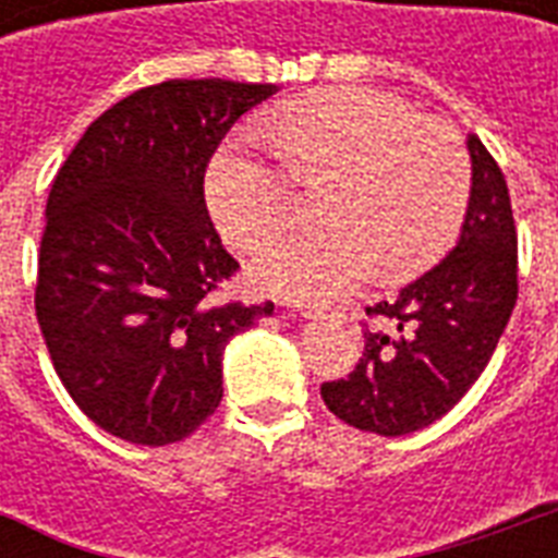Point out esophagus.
Masks as SVG:
<instances>
[{
  "instance_id": "obj_1",
  "label": "esophagus",
  "mask_w": 558,
  "mask_h": 558,
  "mask_svg": "<svg viewBox=\"0 0 558 558\" xmlns=\"http://www.w3.org/2000/svg\"><path fill=\"white\" fill-rule=\"evenodd\" d=\"M298 313L304 315V318H322V310H315V306H301V310H298Z\"/></svg>"
}]
</instances>
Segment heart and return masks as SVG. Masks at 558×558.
<instances>
[{
  "label": "heart",
  "instance_id": "1",
  "mask_svg": "<svg viewBox=\"0 0 558 558\" xmlns=\"http://www.w3.org/2000/svg\"><path fill=\"white\" fill-rule=\"evenodd\" d=\"M263 133L280 159L234 138L205 173L208 208L222 234L252 248L298 210V187L330 179L322 193L327 226L292 228L257 248L266 287L327 301L376 266L399 278L440 254L469 202V159L454 135L405 100L373 89L306 95L266 109Z\"/></svg>",
  "mask_w": 558,
  "mask_h": 558
}]
</instances>
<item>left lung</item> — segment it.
<instances>
[{
	"label": "left lung",
	"instance_id": "1",
	"mask_svg": "<svg viewBox=\"0 0 558 558\" xmlns=\"http://www.w3.org/2000/svg\"><path fill=\"white\" fill-rule=\"evenodd\" d=\"M454 248L393 298L367 306L376 327L348 379L324 381L332 414L381 437L420 432L458 405L489 365L519 298V236L510 191L481 138Z\"/></svg>",
	"mask_w": 558,
	"mask_h": 558
}]
</instances>
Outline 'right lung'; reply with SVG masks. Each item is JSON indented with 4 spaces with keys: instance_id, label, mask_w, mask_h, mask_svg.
Returning a JSON list of instances; mask_svg holds the SVG:
<instances>
[{
    "instance_id": "right-lung-1",
    "label": "right lung",
    "mask_w": 558,
    "mask_h": 558,
    "mask_svg": "<svg viewBox=\"0 0 558 558\" xmlns=\"http://www.w3.org/2000/svg\"><path fill=\"white\" fill-rule=\"evenodd\" d=\"M275 83L165 81L92 121L46 205L37 322L83 414L138 446L193 434L222 399V353L275 313L217 304L240 263L205 205V168Z\"/></svg>"
}]
</instances>
